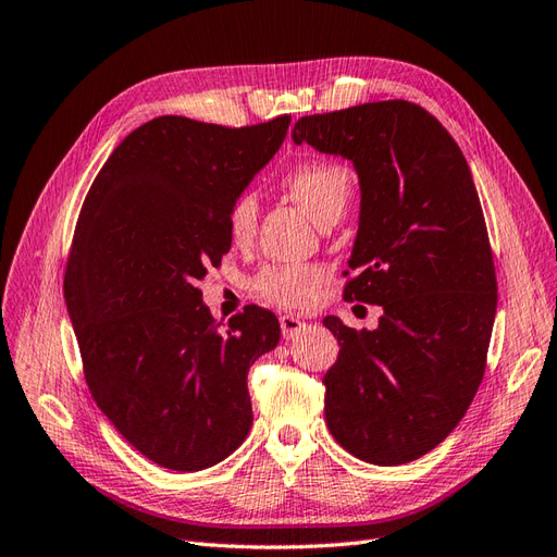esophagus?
<instances>
[{"instance_id":"34e87169","label":"esophagus","mask_w":557,"mask_h":557,"mask_svg":"<svg viewBox=\"0 0 557 557\" xmlns=\"http://www.w3.org/2000/svg\"><path fill=\"white\" fill-rule=\"evenodd\" d=\"M280 326H282L284 338H294L296 334H301L306 330V322L301 318H296V315H282Z\"/></svg>"}]
</instances>
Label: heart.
I'll list each match as a JSON object with an SVG mask.
<instances>
[{
    "label": "heart",
    "instance_id": "1",
    "mask_svg": "<svg viewBox=\"0 0 557 557\" xmlns=\"http://www.w3.org/2000/svg\"><path fill=\"white\" fill-rule=\"evenodd\" d=\"M284 188L312 219L324 223L344 213L350 193V171L332 160H310L296 164L282 178ZM227 235L235 245H245L259 225V199L253 193H239L227 209ZM324 282V270L315 263H275L261 268L249 280L253 296L282 308H304Z\"/></svg>",
    "mask_w": 557,
    "mask_h": 557
}]
</instances>
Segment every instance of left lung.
Here are the masks:
<instances>
[{
	"mask_svg": "<svg viewBox=\"0 0 557 557\" xmlns=\"http://www.w3.org/2000/svg\"><path fill=\"white\" fill-rule=\"evenodd\" d=\"M294 143L355 164L362 209L344 298L383 306L374 332L324 318L341 346L322 379L326 428L367 463H409L463 419L487 367L496 273L473 176L409 101L306 115Z\"/></svg>",
	"mask_w": 557,
	"mask_h": 557,
	"instance_id": "1",
	"label": "left lung"
}]
</instances>
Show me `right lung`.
<instances>
[{"label": "right lung", "mask_w": 557, "mask_h": 557, "mask_svg": "<svg viewBox=\"0 0 557 557\" xmlns=\"http://www.w3.org/2000/svg\"><path fill=\"white\" fill-rule=\"evenodd\" d=\"M289 122L150 120L112 150L82 205L63 294L84 379L120 435L162 468L219 463L251 428L247 374L277 346L280 322L247 306L221 326L197 282L231 251L227 209Z\"/></svg>", "instance_id": "obj_1"}]
</instances>
